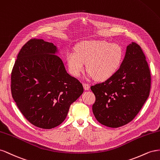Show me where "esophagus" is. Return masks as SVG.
<instances>
[{
	"label": "esophagus",
	"instance_id": "esophagus-1",
	"mask_svg": "<svg viewBox=\"0 0 160 160\" xmlns=\"http://www.w3.org/2000/svg\"><path fill=\"white\" fill-rule=\"evenodd\" d=\"M83 86H84V88L85 90H88L90 88V85L87 83H84Z\"/></svg>",
	"mask_w": 160,
	"mask_h": 160
}]
</instances>
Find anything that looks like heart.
<instances>
[{"mask_svg":"<svg viewBox=\"0 0 160 160\" xmlns=\"http://www.w3.org/2000/svg\"><path fill=\"white\" fill-rule=\"evenodd\" d=\"M124 51L121 45L107 41H86L76 46V52L66 54L70 74L78 76L84 70L85 63L89 77L103 81L115 75L122 64Z\"/></svg>","mask_w":160,"mask_h":160,"instance_id":"heart-1","label":"heart"}]
</instances>
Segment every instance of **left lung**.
<instances>
[{
    "mask_svg": "<svg viewBox=\"0 0 160 160\" xmlns=\"http://www.w3.org/2000/svg\"><path fill=\"white\" fill-rule=\"evenodd\" d=\"M151 74L145 56L138 44L127 48L116 74L90 87L96 100L92 111L101 124L117 128L131 122L149 97Z\"/></svg>",
    "mask_w": 160,
    "mask_h": 160,
    "instance_id": "1",
    "label": "left lung"
}]
</instances>
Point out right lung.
<instances>
[{
    "mask_svg": "<svg viewBox=\"0 0 160 160\" xmlns=\"http://www.w3.org/2000/svg\"><path fill=\"white\" fill-rule=\"evenodd\" d=\"M56 52L52 43L30 39L20 50L11 72V94L17 106L31 124L45 129L60 125L84 92Z\"/></svg>",
    "mask_w": 160,
    "mask_h": 160,
    "instance_id": "add662e5",
    "label": "right lung"
}]
</instances>
